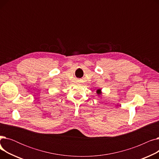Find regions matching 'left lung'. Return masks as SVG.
Returning a JSON list of instances; mask_svg holds the SVG:
<instances>
[{
  "mask_svg": "<svg viewBox=\"0 0 159 159\" xmlns=\"http://www.w3.org/2000/svg\"><path fill=\"white\" fill-rule=\"evenodd\" d=\"M97 93L98 95H101L102 94V91H101V89H98L97 90Z\"/></svg>",
  "mask_w": 159,
  "mask_h": 159,
  "instance_id": "1",
  "label": "left lung"
}]
</instances>
